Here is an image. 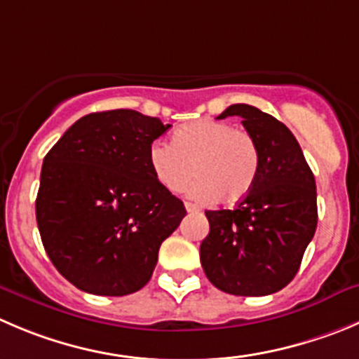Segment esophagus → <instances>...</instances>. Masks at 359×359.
I'll use <instances>...</instances> for the list:
<instances>
[{
	"label": "esophagus",
	"instance_id": "esophagus-1",
	"mask_svg": "<svg viewBox=\"0 0 359 359\" xmlns=\"http://www.w3.org/2000/svg\"><path fill=\"white\" fill-rule=\"evenodd\" d=\"M185 208L189 213H197V211H201L199 206H196V204H192V203H185Z\"/></svg>",
	"mask_w": 359,
	"mask_h": 359
}]
</instances>
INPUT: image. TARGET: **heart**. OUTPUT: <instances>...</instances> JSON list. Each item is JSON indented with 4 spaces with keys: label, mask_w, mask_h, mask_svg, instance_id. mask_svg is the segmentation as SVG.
<instances>
[{
    "label": "heart",
    "mask_w": 359,
    "mask_h": 359,
    "mask_svg": "<svg viewBox=\"0 0 359 359\" xmlns=\"http://www.w3.org/2000/svg\"><path fill=\"white\" fill-rule=\"evenodd\" d=\"M148 158L155 177L169 192L185 190L196 174L199 180L190 189V196L229 204L250 192L259 170L254 135L208 118L180 126L172 142H153Z\"/></svg>",
    "instance_id": "1"
}]
</instances>
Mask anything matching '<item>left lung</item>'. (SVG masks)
Instances as JSON below:
<instances>
[{
	"label": "left lung",
	"instance_id": "1",
	"mask_svg": "<svg viewBox=\"0 0 359 359\" xmlns=\"http://www.w3.org/2000/svg\"><path fill=\"white\" fill-rule=\"evenodd\" d=\"M240 116L259 148V170L236 210L206 211L201 243L208 280L234 296H266L294 278L317 227L316 180L284 123L254 105L234 104L218 119Z\"/></svg>",
	"mask_w": 359,
	"mask_h": 359
}]
</instances>
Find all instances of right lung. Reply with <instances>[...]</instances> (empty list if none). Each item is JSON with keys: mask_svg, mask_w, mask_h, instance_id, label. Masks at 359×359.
Listing matches in <instances>:
<instances>
[{"mask_svg": "<svg viewBox=\"0 0 359 359\" xmlns=\"http://www.w3.org/2000/svg\"><path fill=\"white\" fill-rule=\"evenodd\" d=\"M170 125L132 109L83 116L43 158L36 224L47 255L75 287L126 296L144 287L158 248L187 215L148 151Z\"/></svg>", "mask_w": 359, "mask_h": 359, "instance_id": "1", "label": "right lung"}]
</instances>
